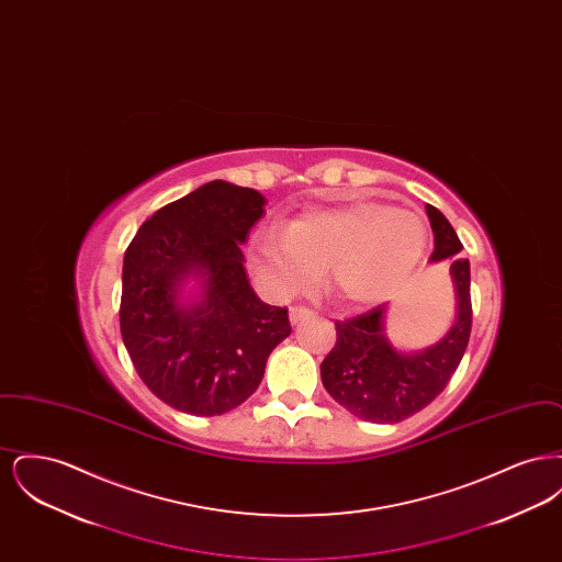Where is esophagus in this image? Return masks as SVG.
I'll return each mask as SVG.
<instances>
[{
	"instance_id": "34e87169",
	"label": "esophagus",
	"mask_w": 562,
	"mask_h": 562,
	"mask_svg": "<svg viewBox=\"0 0 562 562\" xmlns=\"http://www.w3.org/2000/svg\"><path fill=\"white\" fill-rule=\"evenodd\" d=\"M307 316H312V310H307V307H303V305H293V307L289 310V318H291L293 324L303 321V318H307Z\"/></svg>"
}]
</instances>
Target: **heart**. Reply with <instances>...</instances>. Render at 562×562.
Instances as JSON below:
<instances>
[{
	"label": "heart",
	"mask_w": 562,
	"mask_h": 562,
	"mask_svg": "<svg viewBox=\"0 0 562 562\" xmlns=\"http://www.w3.org/2000/svg\"><path fill=\"white\" fill-rule=\"evenodd\" d=\"M428 227L419 214L374 200L312 209L286 232H268L248 266L282 296L310 289L330 266V284L351 305H373L398 293L419 266Z\"/></svg>",
	"instance_id": "b5f03b06"
}]
</instances>
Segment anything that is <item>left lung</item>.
Wrapping results in <instances>:
<instances>
[{"label":"left lung","mask_w":562,"mask_h":562,"mask_svg":"<svg viewBox=\"0 0 562 562\" xmlns=\"http://www.w3.org/2000/svg\"><path fill=\"white\" fill-rule=\"evenodd\" d=\"M434 232L429 261L454 259L463 244L447 216L426 206ZM457 314L451 330L424 351L404 353L383 333L385 305L335 322L337 344L322 360L321 376L326 392L351 415L373 424H398L434 401L453 376L472 330L470 261L457 259L451 266Z\"/></svg>","instance_id":"1"}]
</instances>
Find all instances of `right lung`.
<instances>
[{"instance_id":"add662e5","label":"right lung","mask_w":562,"mask_h":562,"mask_svg":"<svg viewBox=\"0 0 562 562\" xmlns=\"http://www.w3.org/2000/svg\"><path fill=\"white\" fill-rule=\"evenodd\" d=\"M263 206L255 189L211 181L154 213L126 248L122 339L143 383L177 411L213 417L240 406L291 335L289 310L263 303L244 269L240 244ZM188 277L203 291L186 304Z\"/></svg>"}]
</instances>
